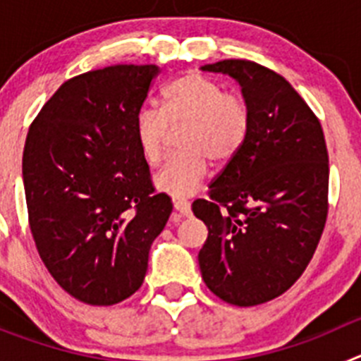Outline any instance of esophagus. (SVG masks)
Wrapping results in <instances>:
<instances>
[{
	"instance_id": "1",
	"label": "esophagus",
	"mask_w": 361,
	"mask_h": 361,
	"mask_svg": "<svg viewBox=\"0 0 361 361\" xmlns=\"http://www.w3.org/2000/svg\"><path fill=\"white\" fill-rule=\"evenodd\" d=\"M173 206L177 209V213H180V215H190L191 213V204L188 200H175Z\"/></svg>"
}]
</instances>
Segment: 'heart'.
<instances>
[{"instance_id": "obj_1", "label": "heart", "mask_w": 361, "mask_h": 361, "mask_svg": "<svg viewBox=\"0 0 361 361\" xmlns=\"http://www.w3.org/2000/svg\"><path fill=\"white\" fill-rule=\"evenodd\" d=\"M180 133L183 153L162 166L153 184L171 197L193 195L208 173L209 159L231 161L244 146L251 126L250 106L238 94L202 73H184L164 90L162 108L145 106L137 111L133 133L148 164H157L170 128Z\"/></svg>"}]
</instances>
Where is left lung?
<instances>
[{
  "instance_id": "1",
  "label": "left lung",
  "mask_w": 361,
  "mask_h": 361,
  "mask_svg": "<svg viewBox=\"0 0 361 361\" xmlns=\"http://www.w3.org/2000/svg\"><path fill=\"white\" fill-rule=\"evenodd\" d=\"M240 85L251 126L240 152L191 209L208 226L202 280L238 307L288 291L317 251L327 220L329 155L324 130L298 92L245 59L204 65Z\"/></svg>"
}]
</instances>
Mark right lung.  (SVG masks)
Instances as JSON below:
<instances>
[{"instance_id":"add662e5","label":"right lung","mask_w":361,"mask_h":361,"mask_svg":"<svg viewBox=\"0 0 361 361\" xmlns=\"http://www.w3.org/2000/svg\"><path fill=\"white\" fill-rule=\"evenodd\" d=\"M155 65H114L68 79L28 130V222L50 275L79 302L114 305L142 286L152 242L173 209L153 193L133 123Z\"/></svg>"}]
</instances>
